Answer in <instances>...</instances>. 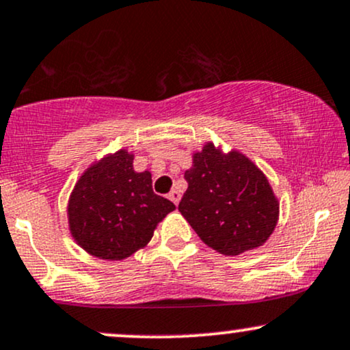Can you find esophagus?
Masks as SVG:
<instances>
[{
    "label": "esophagus",
    "instance_id": "1",
    "mask_svg": "<svg viewBox=\"0 0 350 350\" xmlns=\"http://www.w3.org/2000/svg\"><path fill=\"white\" fill-rule=\"evenodd\" d=\"M167 197H170V199L174 202L176 205H178L179 200H180V192L178 191V189H172V191L170 192V196H167Z\"/></svg>",
    "mask_w": 350,
    "mask_h": 350
}]
</instances>
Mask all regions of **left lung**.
Here are the masks:
<instances>
[{
	"instance_id": "obj_1",
	"label": "left lung",
	"mask_w": 350,
	"mask_h": 350,
	"mask_svg": "<svg viewBox=\"0 0 350 350\" xmlns=\"http://www.w3.org/2000/svg\"><path fill=\"white\" fill-rule=\"evenodd\" d=\"M179 212L207 246L238 256L267 241L279 221V200L262 171L237 150L207 142L184 174Z\"/></svg>"
}]
</instances>
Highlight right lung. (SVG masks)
<instances>
[{
    "mask_svg": "<svg viewBox=\"0 0 350 350\" xmlns=\"http://www.w3.org/2000/svg\"><path fill=\"white\" fill-rule=\"evenodd\" d=\"M176 205L157 196L151 172L133 170V153L122 148L92 163L68 200L70 233L88 254L122 260L153 238Z\"/></svg>",
    "mask_w": 350,
    "mask_h": 350,
    "instance_id": "right-lung-1",
    "label": "right lung"
}]
</instances>
